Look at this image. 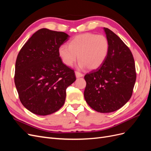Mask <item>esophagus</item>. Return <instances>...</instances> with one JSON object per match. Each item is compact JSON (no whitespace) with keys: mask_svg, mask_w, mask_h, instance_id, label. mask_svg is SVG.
<instances>
[{"mask_svg":"<svg viewBox=\"0 0 151 151\" xmlns=\"http://www.w3.org/2000/svg\"><path fill=\"white\" fill-rule=\"evenodd\" d=\"M75 74H76V76L77 78H79V77H81L84 76L83 74H82V73H81L79 72H77V71L75 72Z\"/></svg>","mask_w":151,"mask_h":151,"instance_id":"34e87169","label":"esophagus"}]
</instances>
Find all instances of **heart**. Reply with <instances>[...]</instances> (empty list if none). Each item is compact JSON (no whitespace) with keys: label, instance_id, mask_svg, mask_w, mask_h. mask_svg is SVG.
<instances>
[{"label":"heart","instance_id":"obj_1","mask_svg":"<svg viewBox=\"0 0 151 151\" xmlns=\"http://www.w3.org/2000/svg\"><path fill=\"white\" fill-rule=\"evenodd\" d=\"M109 49V41L104 35L86 33L71 39L68 46L61 45L58 48V55L67 66H71L77 55L80 68L88 67L89 70H94L106 60Z\"/></svg>","mask_w":151,"mask_h":151}]
</instances>
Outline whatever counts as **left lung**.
I'll return each mask as SVG.
<instances>
[{"label":"left lung","mask_w":151,"mask_h":151,"mask_svg":"<svg viewBox=\"0 0 151 151\" xmlns=\"http://www.w3.org/2000/svg\"><path fill=\"white\" fill-rule=\"evenodd\" d=\"M109 43L103 64L84 76L86 101L95 111L111 113L129 101L136 81L134 59L130 49L112 31L103 28Z\"/></svg>","instance_id":"obj_1"}]
</instances>
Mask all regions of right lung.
Returning a JSON list of instances; mask_svg holds the SVG:
<instances>
[{"label":"right lung","mask_w":151,"mask_h":151,"mask_svg":"<svg viewBox=\"0 0 151 151\" xmlns=\"http://www.w3.org/2000/svg\"><path fill=\"white\" fill-rule=\"evenodd\" d=\"M69 37L63 32L40 29L18 54L14 83L21 103L31 113L50 115L64 104L66 89L76 78L63 63L58 48Z\"/></svg>","instance_id":"add662e5"}]
</instances>
